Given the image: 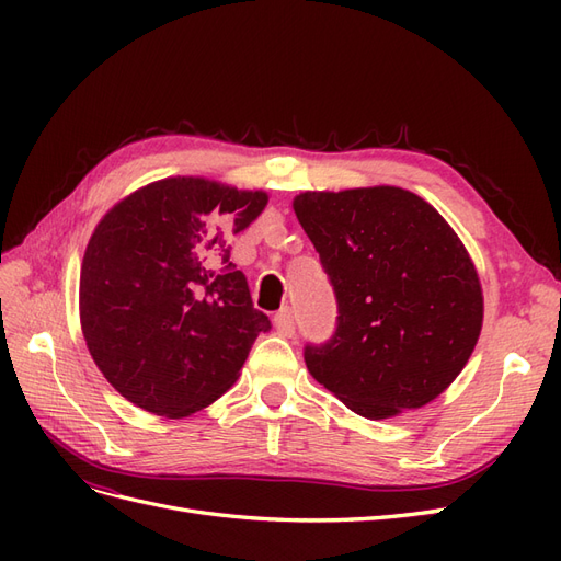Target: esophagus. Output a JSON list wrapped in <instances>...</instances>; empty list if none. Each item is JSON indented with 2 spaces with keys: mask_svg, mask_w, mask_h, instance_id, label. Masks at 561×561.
<instances>
[{
  "mask_svg": "<svg viewBox=\"0 0 561 561\" xmlns=\"http://www.w3.org/2000/svg\"><path fill=\"white\" fill-rule=\"evenodd\" d=\"M274 328L278 330V334L283 336H293L295 334V316L293 309L285 307L274 316Z\"/></svg>",
  "mask_w": 561,
  "mask_h": 561,
  "instance_id": "1",
  "label": "esophagus"
}]
</instances>
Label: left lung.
<instances>
[{"label":"left lung","mask_w":561,"mask_h":561,"mask_svg":"<svg viewBox=\"0 0 561 561\" xmlns=\"http://www.w3.org/2000/svg\"><path fill=\"white\" fill-rule=\"evenodd\" d=\"M293 206L339 311L328 342L304 346L311 377L365 419L435 400L466 367L484 311L454 229L400 186L307 192Z\"/></svg>","instance_id":"8db88e82"}]
</instances>
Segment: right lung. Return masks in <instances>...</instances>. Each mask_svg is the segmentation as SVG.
<instances>
[{
  "label": "right lung",
  "instance_id": "obj_1",
  "mask_svg": "<svg viewBox=\"0 0 561 561\" xmlns=\"http://www.w3.org/2000/svg\"><path fill=\"white\" fill-rule=\"evenodd\" d=\"M264 192L168 178L100 219L81 264V330L105 379L142 410L180 419L239 379L271 330L252 307L227 231L250 227Z\"/></svg>",
  "mask_w": 561,
  "mask_h": 561
}]
</instances>
